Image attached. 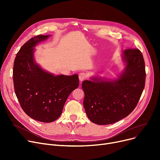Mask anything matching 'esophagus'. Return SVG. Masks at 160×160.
Returning a JSON list of instances; mask_svg holds the SVG:
<instances>
[{
    "instance_id": "obj_1",
    "label": "esophagus",
    "mask_w": 160,
    "mask_h": 160,
    "mask_svg": "<svg viewBox=\"0 0 160 160\" xmlns=\"http://www.w3.org/2000/svg\"><path fill=\"white\" fill-rule=\"evenodd\" d=\"M78 76H79V80H80V82H82L83 80H84V79L86 78V73L83 72H80Z\"/></svg>"
}]
</instances>
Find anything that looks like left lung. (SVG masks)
<instances>
[{"instance_id":"left-lung-1","label":"left lung","mask_w":160,"mask_h":160,"mask_svg":"<svg viewBox=\"0 0 160 160\" xmlns=\"http://www.w3.org/2000/svg\"><path fill=\"white\" fill-rule=\"evenodd\" d=\"M123 71L116 78L93 77L82 83L86 115L95 124L115 123L127 117L137 106L145 83L143 56L138 49H126L121 55Z\"/></svg>"}]
</instances>
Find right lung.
Listing matches in <instances>:
<instances>
[{
    "label": "right lung",
    "mask_w": 160,
    "mask_h": 160,
    "mask_svg": "<svg viewBox=\"0 0 160 160\" xmlns=\"http://www.w3.org/2000/svg\"><path fill=\"white\" fill-rule=\"evenodd\" d=\"M51 35H38L25 43L15 57L13 79L15 95L23 111L43 122L56 121L66 100L79 86L78 74L54 75L42 69L34 59L35 47Z\"/></svg>",
    "instance_id": "obj_1"
}]
</instances>
